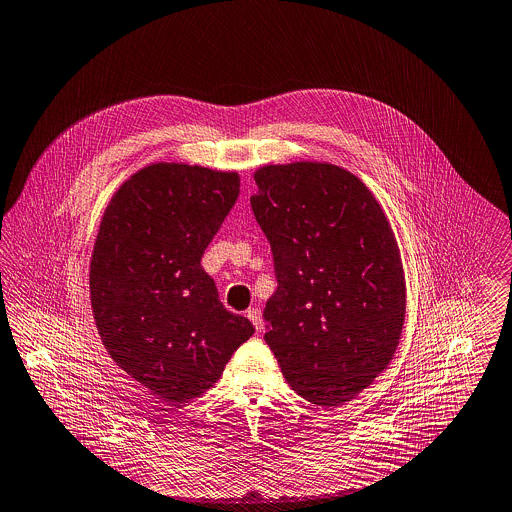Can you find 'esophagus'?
<instances>
[{
  "instance_id": "34e87169",
  "label": "esophagus",
  "mask_w": 512,
  "mask_h": 512,
  "mask_svg": "<svg viewBox=\"0 0 512 512\" xmlns=\"http://www.w3.org/2000/svg\"><path fill=\"white\" fill-rule=\"evenodd\" d=\"M247 317H249V321L255 325V329H257V331H261V329H263V317H261V309H257V307L249 309V311H247Z\"/></svg>"
}]
</instances>
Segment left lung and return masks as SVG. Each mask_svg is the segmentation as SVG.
<instances>
[{
  "mask_svg": "<svg viewBox=\"0 0 512 512\" xmlns=\"http://www.w3.org/2000/svg\"><path fill=\"white\" fill-rule=\"evenodd\" d=\"M255 183L251 207L277 277L265 341L301 397L337 407L387 369L403 333L393 229L365 183L337 165H265Z\"/></svg>",
  "mask_w": 512,
  "mask_h": 512,
  "instance_id": "8db88e82",
  "label": "left lung"
}]
</instances>
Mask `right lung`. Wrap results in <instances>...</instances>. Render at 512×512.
<instances>
[{
  "instance_id": "right-lung-1",
  "label": "right lung",
  "mask_w": 512,
  "mask_h": 512,
  "mask_svg": "<svg viewBox=\"0 0 512 512\" xmlns=\"http://www.w3.org/2000/svg\"><path fill=\"white\" fill-rule=\"evenodd\" d=\"M239 197L235 171L155 163L111 197L89 293L111 359L155 397L185 405L221 377L253 333L223 307L201 257Z\"/></svg>"
}]
</instances>
